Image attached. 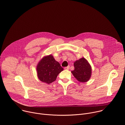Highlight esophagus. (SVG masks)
<instances>
[{
  "mask_svg": "<svg viewBox=\"0 0 125 125\" xmlns=\"http://www.w3.org/2000/svg\"><path fill=\"white\" fill-rule=\"evenodd\" d=\"M69 69H70V66H69L64 68V69H65V70H69Z\"/></svg>",
  "mask_w": 125,
  "mask_h": 125,
  "instance_id": "1",
  "label": "esophagus"
}]
</instances>
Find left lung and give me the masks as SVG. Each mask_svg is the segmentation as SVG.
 I'll list each match as a JSON object with an SVG mask.
<instances>
[{
	"label": "left lung",
	"instance_id": "1",
	"mask_svg": "<svg viewBox=\"0 0 125 125\" xmlns=\"http://www.w3.org/2000/svg\"><path fill=\"white\" fill-rule=\"evenodd\" d=\"M74 70L71 71L74 77L80 82L88 81L92 75V68L84 57L75 61L73 63Z\"/></svg>",
	"mask_w": 125,
	"mask_h": 125
}]
</instances>
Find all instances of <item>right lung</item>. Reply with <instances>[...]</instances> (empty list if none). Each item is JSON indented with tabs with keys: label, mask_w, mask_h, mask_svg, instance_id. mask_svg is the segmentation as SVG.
Instances as JSON below:
<instances>
[{
	"label": "right lung",
	"mask_w": 125,
	"mask_h": 125,
	"mask_svg": "<svg viewBox=\"0 0 125 125\" xmlns=\"http://www.w3.org/2000/svg\"><path fill=\"white\" fill-rule=\"evenodd\" d=\"M38 78L43 82L50 84L54 81L63 68L50 54L43 57L39 62L36 67Z\"/></svg>",
	"instance_id": "obj_1"
}]
</instances>
